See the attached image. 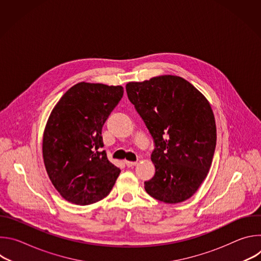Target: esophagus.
Wrapping results in <instances>:
<instances>
[{
	"mask_svg": "<svg viewBox=\"0 0 261 261\" xmlns=\"http://www.w3.org/2000/svg\"><path fill=\"white\" fill-rule=\"evenodd\" d=\"M125 164L127 165V167H133L137 164V162H132V161H125Z\"/></svg>",
	"mask_w": 261,
	"mask_h": 261,
	"instance_id": "1",
	"label": "esophagus"
}]
</instances>
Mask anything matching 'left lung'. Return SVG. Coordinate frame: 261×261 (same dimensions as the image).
I'll return each instance as SVG.
<instances>
[{
	"label": "left lung",
	"instance_id": "1",
	"mask_svg": "<svg viewBox=\"0 0 261 261\" xmlns=\"http://www.w3.org/2000/svg\"><path fill=\"white\" fill-rule=\"evenodd\" d=\"M126 91L155 142L151 159L156 172L144 181L145 191L165 203L189 199L206 177L216 148L208 101L189 82L174 75L128 83Z\"/></svg>",
	"mask_w": 261,
	"mask_h": 261
}]
</instances>
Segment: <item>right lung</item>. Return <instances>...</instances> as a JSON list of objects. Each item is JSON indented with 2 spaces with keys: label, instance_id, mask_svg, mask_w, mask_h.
Segmentation results:
<instances>
[{
  "label": "right lung",
  "instance_id": "add662e5",
  "mask_svg": "<svg viewBox=\"0 0 261 261\" xmlns=\"http://www.w3.org/2000/svg\"><path fill=\"white\" fill-rule=\"evenodd\" d=\"M123 94L121 86L79 83L51 111L43 134L44 165L55 188L71 203L103 199L121 172L100 148L102 127Z\"/></svg>",
  "mask_w": 261,
  "mask_h": 261
}]
</instances>
